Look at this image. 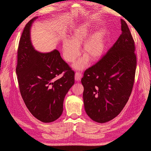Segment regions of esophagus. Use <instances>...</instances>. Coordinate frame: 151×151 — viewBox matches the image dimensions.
<instances>
[{
	"label": "esophagus",
	"instance_id": "obj_1",
	"mask_svg": "<svg viewBox=\"0 0 151 151\" xmlns=\"http://www.w3.org/2000/svg\"><path fill=\"white\" fill-rule=\"evenodd\" d=\"M82 74L80 72H76L75 74V80L76 81H79L82 78Z\"/></svg>",
	"mask_w": 151,
	"mask_h": 151
}]
</instances>
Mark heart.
<instances>
[{
    "label": "heart",
    "instance_id": "obj_1",
    "mask_svg": "<svg viewBox=\"0 0 151 151\" xmlns=\"http://www.w3.org/2000/svg\"><path fill=\"white\" fill-rule=\"evenodd\" d=\"M91 33L89 25L83 24L74 31L71 36V40H66L63 43V57L67 62L72 63L79 57V47L85 42L82 49V53L84 57L80 58L74 65V68L77 70H83L86 68L89 59L91 62L98 61L104 53L105 44L103 34L97 32L90 37Z\"/></svg>",
    "mask_w": 151,
    "mask_h": 151
}]
</instances>
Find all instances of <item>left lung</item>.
I'll use <instances>...</instances> for the list:
<instances>
[{
  "label": "left lung",
  "instance_id": "left-lung-1",
  "mask_svg": "<svg viewBox=\"0 0 151 151\" xmlns=\"http://www.w3.org/2000/svg\"><path fill=\"white\" fill-rule=\"evenodd\" d=\"M121 24L120 37L101 60L86 70L81 79L85 111L98 123L119 115L133 88L137 66L134 40L126 22L121 19Z\"/></svg>",
  "mask_w": 151,
  "mask_h": 151
}]
</instances>
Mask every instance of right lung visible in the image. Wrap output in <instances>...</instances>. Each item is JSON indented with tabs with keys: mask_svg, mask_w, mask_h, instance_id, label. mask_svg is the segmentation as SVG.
<instances>
[{
	"mask_svg": "<svg viewBox=\"0 0 151 151\" xmlns=\"http://www.w3.org/2000/svg\"><path fill=\"white\" fill-rule=\"evenodd\" d=\"M36 18L30 20L22 31L16 71L26 107L38 120L50 123L61 116L65 95L74 84L75 72L57 50L48 53L35 50L31 42L30 28ZM63 72V76L56 80Z\"/></svg>",
	"mask_w": 151,
	"mask_h": 151,
	"instance_id": "obj_1",
	"label": "right lung"
}]
</instances>
